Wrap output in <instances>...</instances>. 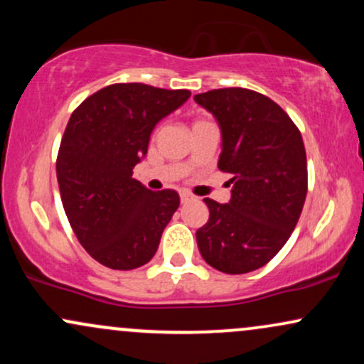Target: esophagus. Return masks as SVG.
Segmentation results:
<instances>
[{"instance_id": "1", "label": "esophagus", "mask_w": 364, "mask_h": 364, "mask_svg": "<svg viewBox=\"0 0 364 364\" xmlns=\"http://www.w3.org/2000/svg\"><path fill=\"white\" fill-rule=\"evenodd\" d=\"M179 196H181V202H188V200L193 198V196L188 193V191H179Z\"/></svg>"}]
</instances>
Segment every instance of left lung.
Returning a JSON list of instances; mask_svg holds the SVG:
<instances>
[{"mask_svg":"<svg viewBox=\"0 0 364 364\" xmlns=\"http://www.w3.org/2000/svg\"><path fill=\"white\" fill-rule=\"evenodd\" d=\"M195 101L219 121V169L232 176L229 203L203 200L210 215L196 231V243L220 272H252L281 252L301 215L308 191L301 133L260 92L228 87L196 94Z\"/></svg>","mask_w":364,"mask_h":364,"instance_id":"1","label":"left lung"}]
</instances>
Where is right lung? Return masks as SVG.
Here are the masks:
<instances>
[{
  "mask_svg": "<svg viewBox=\"0 0 364 364\" xmlns=\"http://www.w3.org/2000/svg\"><path fill=\"white\" fill-rule=\"evenodd\" d=\"M145 83H112L70 116L56 157L61 202L75 236L94 260L133 270L152 260L176 208L174 190L133 179L157 121L190 97Z\"/></svg>",
  "mask_w": 364,
  "mask_h": 364,
  "instance_id": "add662e5",
  "label": "right lung"
}]
</instances>
